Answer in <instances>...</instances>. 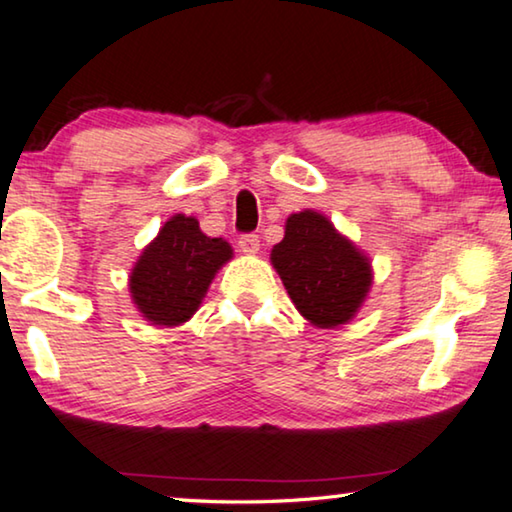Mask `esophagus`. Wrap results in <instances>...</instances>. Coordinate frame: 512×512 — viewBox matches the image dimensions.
Segmentation results:
<instances>
[{"label": "esophagus", "instance_id": "esophagus-1", "mask_svg": "<svg viewBox=\"0 0 512 512\" xmlns=\"http://www.w3.org/2000/svg\"><path fill=\"white\" fill-rule=\"evenodd\" d=\"M239 248H241V253H246V255H255L257 250H259V234H241L239 236Z\"/></svg>", "mask_w": 512, "mask_h": 512}]
</instances>
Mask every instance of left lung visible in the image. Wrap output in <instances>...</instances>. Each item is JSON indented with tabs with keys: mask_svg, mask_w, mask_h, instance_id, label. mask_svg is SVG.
Segmentation results:
<instances>
[{
	"mask_svg": "<svg viewBox=\"0 0 512 512\" xmlns=\"http://www.w3.org/2000/svg\"><path fill=\"white\" fill-rule=\"evenodd\" d=\"M271 262L301 315L322 329L349 322L372 282L365 255L315 211L287 218L285 239L273 246Z\"/></svg>",
	"mask_w": 512,
	"mask_h": 512,
	"instance_id": "left-lung-1",
	"label": "left lung"
}]
</instances>
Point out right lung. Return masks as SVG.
Instances as JSON below:
<instances>
[{
	"label": "right lung",
	"mask_w": 512,
	"mask_h": 512,
	"mask_svg": "<svg viewBox=\"0 0 512 512\" xmlns=\"http://www.w3.org/2000/svg\"><path fill=\"white\" fill-rule=\"evenodd\" d=\"M230 257V243L211 239L195 218L181 213L170 218L131 273L137 310L158 326L183 324L200 308L213 276Z\"/></svg>",
	"instance_id": "obj_1"
}]
</instances>
